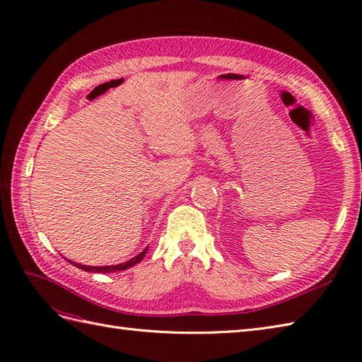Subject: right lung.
Wrapping results in <instances>:
<instances>
[{
	"mask_svg": "<svg viewBox=\"0 0 362 362\" xmlns=\"http://www.w3.org/2000/svg\"><path fill=\"white\" fill-rule=\"evenodd\" d=\"M146 252H148V247H145L144 250H141L137 257L128 259L127 262H120V264H116V266H101V267H98V266H84V264H80V262H74V261H69V259H68V261L71 262V264H74L75 267H78V269H81V270H84V272L110 273V272H120V270H127V269H129V267H133L134 264H137V262H140L141 259L145 258Z\"/></svg>",
	"mask_w": 362,
	"mask_h": 362,
	"instance_id": "obj_1",
	"label": "right lung"
}]
</instances>
